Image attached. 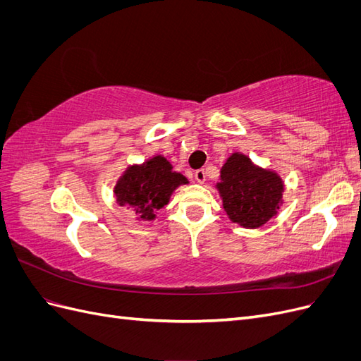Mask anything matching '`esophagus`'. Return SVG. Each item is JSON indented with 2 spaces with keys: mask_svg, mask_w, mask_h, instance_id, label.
Listing matches in <instances>:
<instances>
[{
  "mask_svg": "<svg viewBox=\"0 0 361 361\" xmlns=\"http://www.w3.org/2000/svg\"><path fill=\"white\" fill-rule=\"evenodd\" d=\"M194 178H195V180H197L199 183H204V180H206V173H204V170H197L194 173Z\"/></svg>",
  "mask_w": 361,
  "mask_h": 361,
  "instance_id": "34e87169",
  "label": "esophagus"
}]
</instances>
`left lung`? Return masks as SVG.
<instances>
[{"instance_id": "left-lung-1", "label": "left lung", "mask_w": 361, "mask_h": 361, "mask_svg": "<svg viewBox=\"0 0 361 361\" xmlns=\"http://www.w3.org/2000/svg\"><path fill=\"white\" fill-rule=\"evenodd\" d=\"M216 188L228 218L247 228L268 223L277 214L285 191L276 171L255 166L243 154H233L226 161Z\"/></svg>"}]
</instances>
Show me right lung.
Returning a JSON list of instances; mask_svg holds the SVG:
<instances>
[{
	"instance_id": "1",
	"label": "right lung",
	"mask_w": 361,
	"mask_h": 361,
	"mask_svg": "<svg viewBox=\"0 0 361 361\" xmlns=\"http://www.w3.org/2000/svg\"><path fill=\"white\" fill-rule=\"evenodd\" d=\"M188 179L173 171L171 164L161 155L147 159L141 166H130L114 187L120 206L133 207L141 220H155V214L170 200V195Z\"/></svg>"
}]
</instances>
